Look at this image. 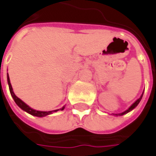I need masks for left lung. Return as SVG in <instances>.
<instances>
[{
  "instance_id": "obj_1",
  "label": "left lung",
  "mask_w": 156,
  "mask_h": 156,
  "mask_svg": "<svg viewBox=\"0 0 156 156\" xmlns=\"http://www.w3.org/2000/svg\"><path fill=\"white\" fill-rule=\"evenodd\" d=\"M142 95H143V93H142V94H141V97H140V98H139V99L137 100V101H135V103H133V104L131 105V107H130V108H129V109H127V110L125 111V112H123V113H121V114H118V115H125V114H127V113H129V111L133 110V109H134V108H135V107H136V106H137V105L139 104V102H140V101H141V98H142Z\"/></svg>"
}]
</instances>
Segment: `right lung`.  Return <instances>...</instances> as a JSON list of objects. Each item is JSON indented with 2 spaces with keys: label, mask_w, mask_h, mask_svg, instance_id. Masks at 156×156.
<instances>
[{
  "label": "right lung",
  "mask_w": 156,
  "mask_h": 156,
  "mask_svg": "<svg viewBox=\"0 0 156 156\" xmlns=\"http://www.w3.org/2000/svg\"><path fill=\"white\" fill-rule=\"evenodd\" d=\"M8 83H9V91H10V94H11V95H12L13 99H14V101H15V103L18 105L22 110L26 111L27 113L30 114V115H34V116H38V117L46 116V115H50V114L54 113V112H56V111H58V109H57V110L48 111V112H47V111H37V110H34V109H33V108H30V107H28L26 103H24L21 99H19V98L15 95V93L13 92V88H12L11 83H10L9 74H8ZM64 108H65V107H62L61 110H63V109H64Z\"/></svg>",
  "instance_id": "obj_1"
}]
</instances>
